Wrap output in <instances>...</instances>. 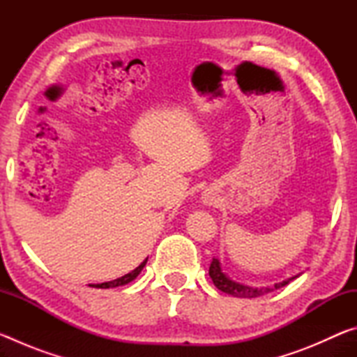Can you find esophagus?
Segmentation results:
<instances>
[{"label": "esophagus", "mask_w": 357, "mask_h": 357, "mask_svg": "<svg viewBox=\"0 0 357 357\" xmlns=\"http://www.w3.org/2000/svg\"><path fill=\"white\" fill-rule=\"evenodd\" d=\"M204 203H208V202H204Z\"/></svg>", "instance_id": "34e87169"}]
</instances>
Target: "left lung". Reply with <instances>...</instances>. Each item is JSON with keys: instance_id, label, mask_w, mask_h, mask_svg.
<instances>
[{"instance_id": "obj_1", "label": "left lung", "mask_w": 357, "mask_h": 357, "mask_svg": "<svg viewBox=\"0 0 357 357\" xmlns=\"http://www.w3.org/2000/svg\"><path fill=\"white\" fill-rule=\"evenodd\" d=\"M301 274L291 277V279L288 280H283L280 283H275L274 288H253L249 285H243V283H238L229 279V277L223 273L220 261L217 258H213V261H211L209 266V277L213 279L214 285L220 289V291L227 293V294H231L234 298H258V296H263L264 293H269V291H274L277 288H282L288 285L289 282L294 280L296 277H299Z\"/></svg>"}]
</instances>
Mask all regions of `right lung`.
Instances as JSON below:
<instances>
[{"label": "right lung", "mask_w": 357, "mask_h": 357, "mask_svg": "<svg viewBox=\"0 0 357 357\" xmlns=\"http://www.w3.org/2000/svg\"><path fill=\"white\" fill-rule=\"evenodd\" d=\"M146 261H148V258L144 259V261H143L140 266H138V268H135L134 271H132V273L126 274V275H123V277H119V279H116V280L98 283V285H89V287H94V288H114V287H123V285H126V283H129V282H132L134 279H137V275L142 273V269L144 268V264H146Z\"/></svg>", "instance_id": "obj_1"}]
</instances>
